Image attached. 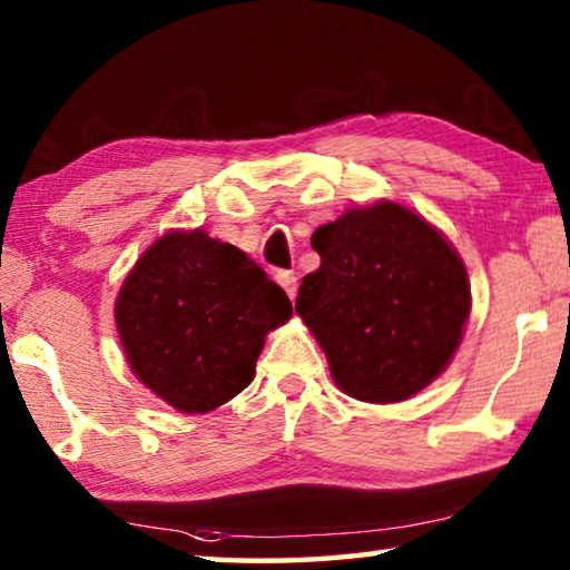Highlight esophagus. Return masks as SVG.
Here are the masks:
<instances>
[{"label": "esophagus", "mask_w": 570, "mask_h": 570, "mask_svg": "<svg viewBox=\"0 0 570 570\" xmlns=\"http://www.w3.org/2000/svg\"><path fill=\"white\" fill-rule=\"evenodd\" d=\"M276 282L282 284V288H284L288 298L296 296V276H294V272H276Z\"/></svg>", "instance_id": "esophagus-1"}]
</instances>
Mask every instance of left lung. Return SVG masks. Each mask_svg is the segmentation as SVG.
Here are the masks:
<instances>
[{
    "instance_id": "obj_1",
    "label": "left lung",
    "mask_w": 570,
    "mask_h": 570,
    "mask_svg": "<svg viewBox=\"0 0 570 570\" xmlns=\"http://www.w3.org/2000/svg\"><path fill=\"white\" fill-rule=\"evenodd\" d=\"M322 266L296 314L362 402H402L445 370L470 314L468 272L440 230L397 204L352 208L314 230Z\"/></svg>"
}]
</instances>
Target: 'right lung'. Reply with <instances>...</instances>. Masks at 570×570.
<instances>
[{"mask_svg": "<svg viewBox=\"0 0 570 570\" xmlns=\"http://www.w3.org/2000/svg\"><path fill=\"white\" fill-rule=\"evenodd\" d=\"M288 316L284 288L204 230L156 240L115 306L130 370L180 412H210L248 387L266 332Z\"/></svg>", "mask_w": 570, "mask_h": 570, "instance_id": "1", "label": "right lung"}]
</instances>
